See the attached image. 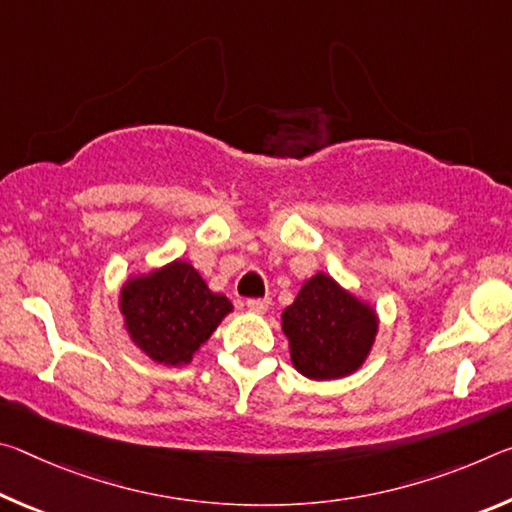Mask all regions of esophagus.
Returning a JSON list of instances; mask_svg holds the SVG:
<instances>
[{"label": "esophagus", "mask_w": 512, "mask_h": 512, "mask_svg": "<svg viewBox=\"0 0 512 512\" xmlns=\"http://www.w3.org/2000/svg\"><path fill=\"white\" fill-rule=\"evenodd\" d=\"M268 305H271V300H268V298H253V300L246 302L248 311H253V314H264Z\"/></svg>", "instance_id": "esophagus-1"}]
</instances>
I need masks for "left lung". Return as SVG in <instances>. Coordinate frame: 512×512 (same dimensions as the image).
I'll return each mask as SVG.
<instances>
[{"instance_id": "8db88e82", "label": "left lung", "mask_w": 512, "mask_h": 512, "mask_svg": "<svg viewBox=\"0 0 512 512\" xmlns=\"http://www.w3.org/2000/svg\"><path fill=\"white\" fill-rule=\"evenodd\" d=\"M291 363L316 381L341 379L366 363L379 332L377 309L318 271L282 311Z\"/></svg>"}]
</instances>
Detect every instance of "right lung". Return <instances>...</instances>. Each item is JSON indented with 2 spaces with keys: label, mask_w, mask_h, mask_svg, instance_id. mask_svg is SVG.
<instances>
[{
  "label": "right lung",
  "mask_w": 512,
  "mask_h": 512,
  "mask_svg": "<svg viewBox=\"0 0 512 512\" xmlns=\"http://www.w3.org/2000/svg\"><path fill=\"white\" fill-rule=\"evenodd\" d=\"M117 307L128 339L144 357L180 368L192 363L232 311V302L207 287L192 264L173 259L146 273L128 275Z\"/></svg>",
  "instance_id": "add662e5"
}]
</instances>
